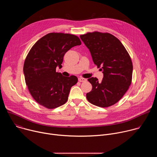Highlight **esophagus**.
Returning a JSON list of instances; mask_svg holds the SVG:
<instances>
[{
    "mask_svg": "<svg viewBox=\"0 0 157 157\" xmlns=\"http://www.w3.org/2000/svg\"><path fill=\"white\" fill-rule=\"evenodd\" d=\"M78 81L79 82H84V81H86L87 79H84V78H78Z\"/></svg>",
    "mask_w": 157,
    "mask_h": 157,
    "instance_id": "esophagus-1",
    "label": "esophagus"
}]
</instances>
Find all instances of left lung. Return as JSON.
<instances>
[{
    "instance_id": "left-lung-1",
    "label": "left lung",
    "mask_w": 157,
    "mask_h": 157,
    "mask_svg": "<svg viewBox=\"0 0 157 157\" xmlns=\"http://www.w3.org/2000/svg\"><path fill=\"white\" fill-rule=\"evenodd\" d=\"M91 53L93 62L103 73V79H88L92 90L86 94L88 101L107 107L117 102L128 90L132 82L131 58L119 39L108 33L98 32L80 36Z\"/></svg>"
}]
</instances>
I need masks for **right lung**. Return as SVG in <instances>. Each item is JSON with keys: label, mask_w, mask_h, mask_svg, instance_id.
I'll use <instances>...</instances> for the list:
<instances>
[{"label": "right lung", "mask_w": 157, "mask_h": 157, "mask_svg": "<svg viewBox=\"0 0 157 157\" xmlns=\"http://www.w3.org/2000/svg\"><path fill=\"white\" fill-rule=\"evenodd\" d=\"M81 44L79 38L74 35L50 33L32 47L24 62V74L32 96L39 104L54 109L66 102L78 78L63 76L56 72V68L62 67L67 52Z\"/></svg>", "instance_id": "obj_1"}]
</instances>
